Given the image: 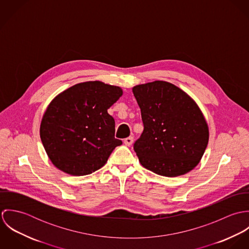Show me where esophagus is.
Returning a JSON list of instances; mask_svg holds the SVG:
<instances>
[{"instance_id": "1", "label": "esophagus", "mask_w": 249, "mask_h": 249, "mask_svg": "<svg viewBox=\"0 0 249 249\" xmlns=\"http://www.w3.org/2000/svg\"><path fill=\"white\" fill-rule=\"evenodd\" d=\"M124 142L125 145H128V146H129V145H131L132 142H133V137H131V136H130V137H127V138L124 139Z\"/></svg>"}]
</instances>
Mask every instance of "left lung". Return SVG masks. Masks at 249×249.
Masks as SVG:
<instances>
[{
	"mask_svg": "<svg viewBox=\"0 0 249 249\" xmlns=\"http://www.w3.org/2000/svg\"><path fill=\"white\" fill-rule=\"evenodd\" d=\"M141 109L143 131L133 148L143 168L176 178L200 161L209 140L202 112L176 85L162 80L132 88Z\"/></svg>",
	"mask_w": 249,
	"mask_h": 249,
	"instance_id": "8db88e82",
	"label": "left lung"
}]
</instances>
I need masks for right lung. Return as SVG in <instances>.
<instances>
[{
	"mask_svg": "<svg viewBox=\"0 0 249 249\" xmlns=\"http://www.w3.org/2000/svg\"><path fill=\"white\" fill-rule=\"evenodd\" d=\"M122 95L118 86L87 81L52 101L42 118L40 137L57 169L79 177L106 165L114 148L123 143L115 138V120L107 112Z\"/></svg>",
	"mask_w": 249,
	"mask_h": 249,
	"instance_id": "add662e5",
	"label": "right lung"
}]
</instances>
